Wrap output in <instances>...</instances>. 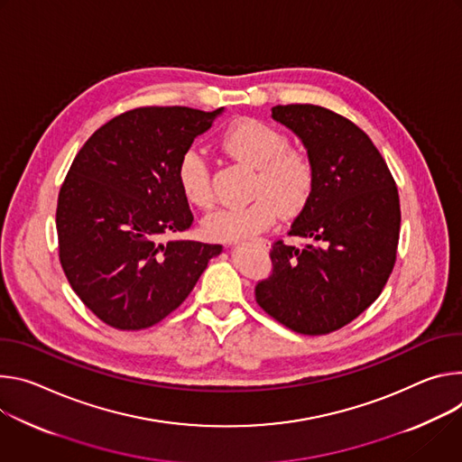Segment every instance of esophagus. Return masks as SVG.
Instances as JSON below:
<instances>
[{
	"label": "esophagus",
	"mask_w": 462,
	"mask_h": 462,
	"mask_svg": "<svg viewBox=\"0 0 462 462\" xmlns=\"http://www.w3.org/2000/svg\"><path fill=\"white\" fill-rule=\"evenodd\" d=\"M257 244H259L263 249H270V240H268V238H259Z\"/></svg>",
	"instance_id": "obj_1"
}]
</instances>
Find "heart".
<instances>
[{"mask_svg": "<svg viewBox=\"0 0 462 462\" xmlns=\"http://www.w3.org/2000/svg\"><path fill=\"white\" fill-rule=\"evenodd\" d=\"M222 148L236 162L254 169L245 205L224 208L205 217L203 233L215 240H238L268 229L277 213L293 218L310 203L318 169L309 153L291 148L290 137L270 123L240 117L226 126L220 135ZM176 180L183 196L208 209L215 203L211 165L205 153L189 146L176 165Z\"/></svg>", "mask_w": 462, "mask_h": 462, "instance_id": "heart-1", "label": "heart"}]
</instances>
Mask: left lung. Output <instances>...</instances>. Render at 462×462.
<instances>
[{"label":"left lung","mask_w":462,"mask_h":462,"mask_svg":"<svg viewBox=\"0 0 462 462\" xmlns=\"http://www.w3.org/2000/svg\"><path fill=\"white\" fill-rule=\"evenodd\" d=\"M318 169L310 203L277 240L272 275L254 286L261 309L293 332L323 336L354 321L378 299L396 263L400 198L371 137L346 117L316 105L273 106Z\"/></svg>","instance_id":"left-lung-1"}]
</instances>
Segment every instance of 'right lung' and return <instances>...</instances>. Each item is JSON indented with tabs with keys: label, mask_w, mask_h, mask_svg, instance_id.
Instances as JSON below:
<instances>
[{
	"label": "right lung",
	"mask_w": 462,
	"mask_h": 462,
	"mask_svg": "<svg viewBox=\"0 0 462 462\" xmlns=\"http://www.w3.org/2000/svg\"><path fill=\"white\" fill-rule=\"evenodd\" d=\"M222 110L134 108L102 125L75 156L57 203L59 259L102 323L119 330L160 323L220 254V244L162 236L194 222L176 165Z\"/></svg>",
	"instance_id": "1"
}]
</instances>
